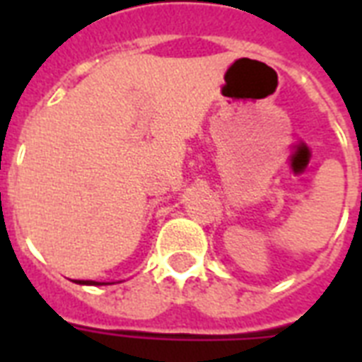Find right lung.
<instances>
[{"label":"right lung","instance_id":"obj_1","mask_svg":"<svg viewBox=\"0 0 362 362\" xmlns=\"http://www.w3.org/2000/svg\"><path fill=\"white\" fill-rule=\"evenodd\" d=\"M81 286H101V281H93V280H73Z\"/></svg>","mask_w":362,"mask_h":362}]
</instances>
